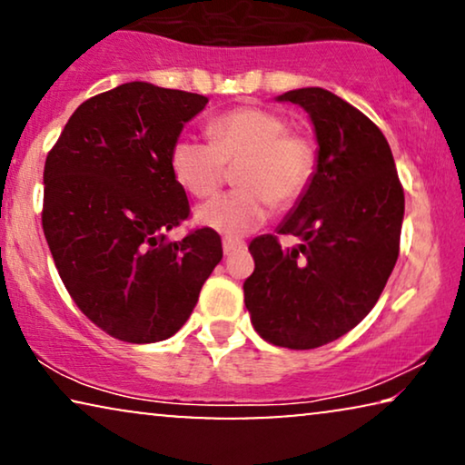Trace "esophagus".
Here are the masks:
<instances>
[{"instance_id": "obj_1", "label": "esophagus", "mask_w": 465, "mask_h": 465, "mask_svg": "<svg viewBox=\"0 0 465 465\" xmlns=\"http://www.w3.org/2000/svg\"><path fill=\"white\" fill-rule=\"evenodd\" d=\"M222 247H224L226 256H231V253L243 250L245 243H243V241H239V239H224V241H222Z\"/></svg>"}]
</instances>
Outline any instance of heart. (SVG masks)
<instances>
[{"instance_id": "b5f03b06", "label": "heart", "mask_w": 465, "mask_h": 465, "mask_svg": "<svg viewBox=\"0 0 465 465\" xmlns=\"http://www.w3.org/2000/svg\"><path fill=\"white\" fill-rule=\"evenodd\" d=\"M212 143L183 135L171 148L175 182L196 199H207L224 182V164L234 169L239 190L196 209V222L226 234L245 237L269 218L272 203L288 207L302 196L315 173L317 152L302 133L288 131L279 114L243 105L209 120Z\"/></svg>"}]
</instances>
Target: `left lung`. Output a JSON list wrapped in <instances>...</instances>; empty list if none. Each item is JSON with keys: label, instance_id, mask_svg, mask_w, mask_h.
I'll use <instances>...</instances> for the list:
<instances>
[{"label": "left lung", "instance_id": "8db88e82", "mask_svg": "<svg viewBox=\"0 0 465 465\" xmlns=\"http://www.w3.org/2000/svg\"><path fill=\"white\" fill-rule=\"evenodd\" d=\"M277 101L309 114L317 142L311 183L277 234L250 243L256 269L245 307L272 345L315 349L347 334L377 304L400 250L404 193L379 126L326 88H296Z\"/></svg>", "mask_w": 465, "mask_h": 465}]
</instances>
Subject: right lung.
<instances>
[{
	"instance_id": "right-lung-1",
	"label": "right lung",
	"mask_w": 465,
	"mask_h": 465,
	"mask_svg": "<svg viewBox=\"0 0 465 465\" xmlns=\"http://www.w3.org/2000/svg\"><path fill=\"white\" fill-rule=\"evenodd\" d=\"M205 105L203 94L126 82L84 101L48 152L44 237L74 302L118 341L173 336L222 260L212 228L164 234L190 213L171 148Z\"/></svg>"
}]
</instances>
